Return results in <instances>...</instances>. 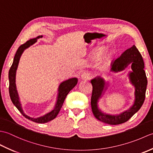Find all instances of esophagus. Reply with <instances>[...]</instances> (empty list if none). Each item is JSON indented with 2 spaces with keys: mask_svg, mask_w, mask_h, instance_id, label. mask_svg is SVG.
Wrapping results in <instances>:
<instances>
[{
  "mask_svg": "<svg viewBox=\"0 0 153 153\" xmlns=\"http://www.w3.org/2000/svg\"><path fill=\"white\" fill-rule=\"evenodd\" d=\"M92 77H93L92 74L89 72H87H87H83L82 75V76H81L82 79L84 80H88V79H91Z\"/></svg>",
  "mask_w": 153,
  "mask_h": 153,
  "instance_id": "obj_1",
  "label": "esophagus"
}]
</instances>
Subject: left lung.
<instances>
[{"label":"left lung","instance_id":"left-lung-1","mask_svg":"<svg viewBox=\"0 0 153 153\" xmlns=\"http://www.w3.org/2000/svg\"><path fill=\"white\" fill-rule=\"evenodd\" d=\"M131 63L133 72L129 74L130 79L135 87V100L134 105L129 110L123 112L118 116L107 115L103 114L97 108V101L101 95L105 87L104 81L98 77L91 80L93 91L91 105L93 115L99 121L109 125H118L124 123L130 119L141 108L145 99V93L147 85V79L144 70V62L141 53L135 45L125 51L112 62V70L116 72L122 71L127 65Z\"/></svg>","mask_w":153,"mask_h":153}]
</instances>
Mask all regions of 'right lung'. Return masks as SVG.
I'll list each match as a JSON object with an SVG mask.
<instances>
[{
	"instance_id": "obj_1",
	"label": "right lung",
	"mask_w": 153,
	"mask_h": 153,
	"mask_svg": "<svg viewBox=\"0 0 153 153\" xmlns=\"http://www.w3.org/2000/svg\"><path fill=\"white\" fill-rule=\"evenodd\" d=\"M39 37H42V36H39L37 38L31 39L27 41L26 43L23 44L19 46V47L18 48L16 53L15 54V56L14 58V61L12 66L10 68L9 73H8V77H9V94L10 99L12 100V102L15 105V106L18 109L19 112L22 113V114L24 116L25 118H27L28 120H31L34 122L43 123H47L48 122L51 121V120L54 119L57 116L58 114L59 113L60 110L62 107L63 103L64 102V100L66 99L67 95L70 91L76 85L77 83V78H71L70 79H68L65 82L62 83L59 86V94L58 96V100L56 104V106L54 107V108L52 110V111L49 113H48L47 114L45 115L43 117H40L38 118H32L30 117L25 115L24 112H23L22 109L21 105L19 101V97L17 93V90H16V83H15V77H16V71L17 70L18 65L19 63V58H20L21 55L23 52L29 47L30 45H33L37 41V39H39Z\"/></svg>"
}]
</instances>
